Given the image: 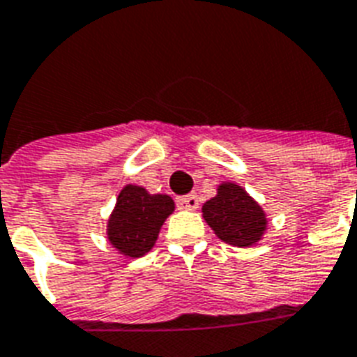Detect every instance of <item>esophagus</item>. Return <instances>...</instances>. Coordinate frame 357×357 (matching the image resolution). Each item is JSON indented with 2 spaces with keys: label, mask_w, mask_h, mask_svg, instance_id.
<instances>
[{
  "label": "esophagus",
  "mask_w": 357,
  "mask_h": 357,
  "mask_svg": "<svg viewBox=\"0 0 357 357\" xmlns=\"http://www.w3.org/2000/svg\"><path fill=\"white\" fill-rule=\"evenodd\" d=\"M176 205L181 208H186V211H195L199 207V199L195 194L182 195V197H176Z\"/></svg>",
  "instance_id": "esophagus-1"
}]
</instances>
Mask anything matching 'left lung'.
I'll list each match as a JSON object with an SVG mask.
<instances>
[{"mask_svg":"<svg viewBox=\"0 0 357 357\" xmlns=\"http://www.w3.org/2000/svg\"><path fill=\"white\" fill-rule=\"evenodd\" d=\"M203 218L227 245H256L267 227L264 208L235 182H224L218 194L203 205Z\"/></svg>","mask_w":357,"mask_h":357,"instance_id":"left-lung-1","label":"left lung"}]
</instances>
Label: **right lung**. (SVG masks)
<instances>
[{"label":"right lung","instance_id":"right-lung-1","mask_svg":"<svg viewBox=\"0 0 357 357\" xmlns=\"http://www.w3.org/2000/svg\"><path fill=\"white\" fill-rule=\"evenodd\" d=\"M173 211L175 201L169 195L149 194L141 186L128 184L118 195L107 224V237L120 254L141 258L154 246L163 222Z\"/></svg>","mask_w":357,"mask_h":357}]
</instances>
